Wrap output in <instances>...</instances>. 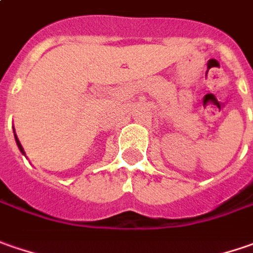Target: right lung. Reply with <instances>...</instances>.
I'll list each match as a JSON object with an SVG mask.
<instances>
[{
    "mask_svg": "<svg viewBox=\"0 0 253 253\" xmlns=\"http://www.w3.org/2000/svg\"><path fill=\"white\" fill-rule=\"evenodd\" d=\"M14 137H15V141H17V146H18V148H19V151H21V153L25 156V151H24V148H22V146H21V143H19V140H18L17 134H15V128H14ZM25 157H27V156H25Z\"/></svg>",
    "mask_w": 253,
    "mask_h": 253,
    "instance_id": "1",
    "label": "right lung"
}]
</instances>
